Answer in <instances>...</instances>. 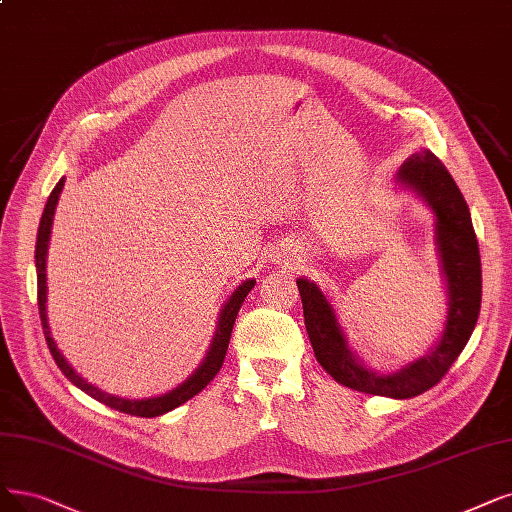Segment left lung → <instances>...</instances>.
Wrapping results in <instances>:
<instances>
[{
	"label": "left lung",
	"mask_w": 512,
	"mask_h": 512,
	"mask_svg": "<svg viewBox=\"0 0 512 512\" xmlns=\"http://www.w3.org/2000/svg\"><path fill=\"white\" fill-rule=\"evenodd\" d=\"M399 182L416 189L437 216V243L449 290L447 325L437 349L393 376H378L355 361L330 302L315 283L298 279L304 325L317 361L336 382L353 391L412 399L441 382L464 351L481 309V256L466 201L452 174L431 151L412 155L399 168Z\"/></svg>",
	"instance_id": "8db88e82"
}]
</instances>
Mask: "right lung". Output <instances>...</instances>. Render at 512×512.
<instances>
[{"label":"right lung","mask_w":512,"mask_h":512,"mask_svg":"<svg viewBox=\"0 0 512 512\" xmlns=\"http://www.w3.org/2000/svg\"><path fill=\"white\" fill-rule=\"evenodd\" d=\"M65 187V178L58 180V185L54 187V191L48 197V203L42 214V222H39V231H37V243H35V267H37V304H39V319H42V327H44V336L48 342V349L56 361V365L75 386H79L81 391L88 393L90 397H94L96 401L105 403L113 410L121 412V414H130V416H140V418H155L166 412H172L174 407L182 405L185 401L193 399L197 393H201L206 388L214 376L220 372V367L224 363V355H227L229 349V340H231V332L233 325L237 319V313L241 309V304L248 296V292L254 288V279L241 283L239 288L233 292L231 300L224 304V309L220 313V321H218V332L216 338L212 342V349L206 357V361L201 363L199 370L187 380L182 382L178 388H174L172 393L163 395V397H155V399H145V401H130V399H121L115 395H109L100 388L88 384L84 378L77 376L73 367L67 363V359L60 355V351L56 349V344L50 336V327H48V319H46V254H48V241H50V227H52V218H54V210L58 203V195Z\"/></svg>","instance_id":"1"}]
</instances>
